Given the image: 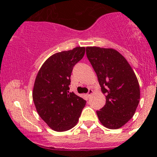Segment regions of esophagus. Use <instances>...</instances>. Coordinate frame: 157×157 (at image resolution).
<instances>
[{
	"instance_id": "34e87169",
	"label": "esophagus",
	"mask_w": 157,
	"mask_h": 157,
	"mask_svg": "<svg viewBox=\"0 0 157 157\" xmlns=\"http://www.w3.org/2000/svg\"><path fill=\"white\" fill-rule=\"evenodd\" d=\"M92 93H93V90H92V89H89V91H88V93L86 94V96H88V97H89V96L92 94Z\"/></svg>"
}]
</instances>
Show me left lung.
Masks as SVG:
<instances>
[{"instance_id":"1","label":"left lung","mask_w":157,"mask_h":157,"mask_svg":"<svg viewBox=\"0 0 157 157\" xmlns=\"http://www.w3.org/2000/svg\"><path fill=\"white\" fill-rule=\"evenodd\" d=\"M86 56L97 75L106 104L96 111L105 127L117 129L134 115L140 89L134 71L125 58L112 48L87 47Z\"/></svg>"}]
</instances>
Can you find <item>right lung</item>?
Listing matches in <instances>:
<instances>
[{
    "label": "right lung",
    "mask_w": 157,
    "mask_h": 157,
    "mask_svg": "<svg viewBox=\"0 0 157 157\" xmlns=\"http://www.w3.org/2000/svg\"><path fill=\"white\" fill-rule=\"evenodd\" d=\"M84 53V47L55 53L44 62L36 78L33 100L36 111L49 127L56 132L74 127L86 103L74 92H69L73 68Z\"/></svg>",
    "instance_id": "1"
}]
</instances>
